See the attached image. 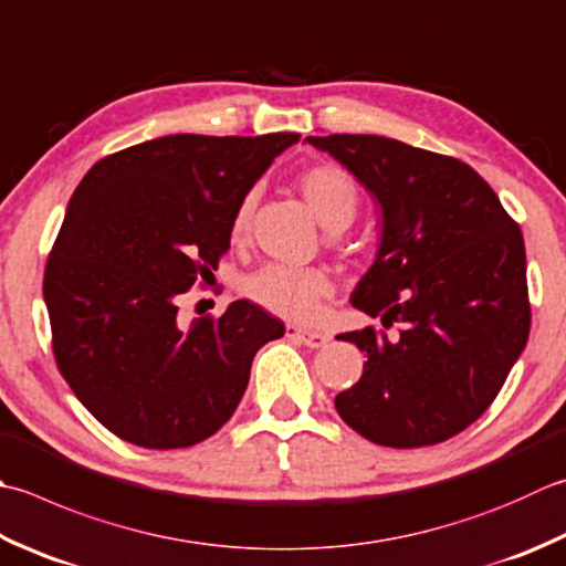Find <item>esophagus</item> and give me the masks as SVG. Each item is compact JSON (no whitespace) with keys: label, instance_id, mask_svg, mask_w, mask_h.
Returning a JSON list of instances; mask_svg holds the SVG:
<instances>
[{"label":"esophagus","instance_id":"34e87169","mask_svg":"<svg viewBox=\"0 0 566 566\" xmlns=\"http://www.w3.org/2000/svg\"><path fill=\"white\" fill-rule=\"evenodd\" d=\"M286 336L304 343L306 348H321L328 343V334L324 331H306V328H296V326H286Z\"/></svg>","mask_w":566,"mask_h":566}]
</instances>
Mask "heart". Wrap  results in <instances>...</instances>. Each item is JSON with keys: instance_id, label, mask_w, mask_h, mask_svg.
Masks as SVG:
<instances>
[{"instance_id": "heart-1", "label": "heart", "mask_w": 566, "mask_h": 566, "mask_svg": "<svg viewBox=\"0 0 566 566\" xmlns=\"http://www.w3.org/2000/svg\"><path fill=\"white\" fill-rule=\"evenodd\" d=\"M298 191L312 213L326 230L348 228L358 210V188L350 176L334 164H318L298 176ZM254 213V193L242 198L232 216V238H245ZM242 290L254 304L268 312L290 318L308 321L316 314L321 298L331 292V280L324 270L294 268V264H264L252 272Z\"/></svg>"}]
</instances>
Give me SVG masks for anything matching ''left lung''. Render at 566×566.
<instances>
[{"label": "left lung", "mask_w": 566, "mask_h": 566, "mask_svg": "<svg viewBox=\"0 0 566 566\" xmlns=\"http://www.w3.org/2000/svg\"><path fill=\"white\" fill-rule=\"evenodd\" d=\"M380 208V240L350 304L385 328L338 336L368 356L336 395L343 422L380 447L459 434L501 392L530 334L523 232L469 164L378 135L306 137Z\"/></svg>", "instance_id": "1"}]
</instances>
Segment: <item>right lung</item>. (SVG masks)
Here are the masks:
<instances>
[{
	"label": "right lung",
	"mask_w": 566,
	"mask_h": 566,
	"mask_svg": "<svg viewBox=\"0 0 566 566\" xmlns=\"http://www.w3.org/2000/svg\"><path fill=\"white\" fill-rule=\"evenodd\" d=\"M294 132L166 135L99 159L71 196L43 274L53 353L99 424L144 449H184L223 427L254 353L284 324L248 298L179 316L216 270L232 216Z\"/></svg>",
	"instance_id": "obj_1"
}]
</instances>
